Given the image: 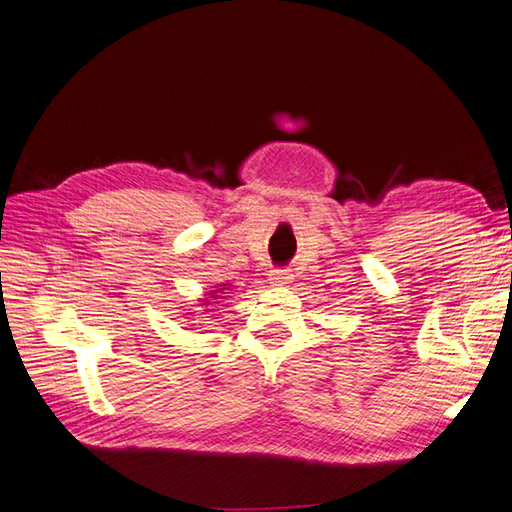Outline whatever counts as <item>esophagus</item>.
Segmentation results:
<instances>
[{
	"instance_id": "obj_1",
	"label": "esophagus",
	"mask_w": 512,
	"mask_h": 512,
	"mask_svg": "<svg viewBox=\"0 0 512 512\" xmlns=\"http://www.w3.org/2000/svg\"><path fill=\"white\" fill-rule=\"evenodd\" d=\"M268 279H270L272 285H285V283H290L292 274H290V270H285V268H274V270H270Z\"/></svg>"
}]
</instances>
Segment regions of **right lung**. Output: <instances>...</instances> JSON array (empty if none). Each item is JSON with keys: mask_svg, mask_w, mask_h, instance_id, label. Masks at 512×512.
<instances>
[{"mask_svg": "<svg viewBox=\"0 0 512 512\" xmlns=\"http://www.w3.org/2000/svg\"><path fill=\"white\" fill-rule=\"evenodd\" d=\"M222 290H225V287H222Z\"/></svg>", "mask_w": 512, "mask_h": 512, "instance_id": "right-lung-1", "label": "right lung"}]
</instances>
